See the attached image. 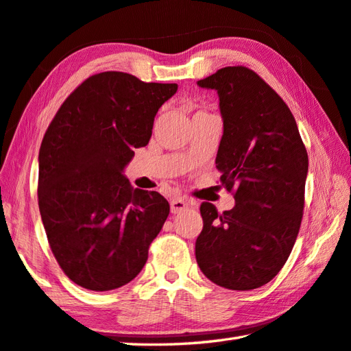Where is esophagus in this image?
Here are the masks:
<instances>
[{
	"label": "esophagus",
	"instance_id": "1",
	"mask_svg": "<svg viewBox=\"0 0 351 351\" xmlns=\"http://www.w3.org/2000/svg\"><path fill=\"white\" fill-rule=\"evenodd\" d=\"M190 207V202L187 201V199H182V197H178V199H173V201H170V210L173 215H176V213H181L184 210H187Z\"/></svg>",
	"mask_w": 351,
	"mask_h": 351
}]
</instances>
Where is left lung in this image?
Wrapping results in <instances>:
<instances>
[{
    "mask_svg": "<svg viewBox=\"0 0 351 351\" xmlns=\"http://www.w3.org/2000/svg\"><path fill=\"white\" fill-rule=\"evenodd\" d=\"M197 85L216 89L223 120L216 167L234 208L202 202L196 262L231 291L263 286L285 266L304 208L308 158L283 99L246 66H225Z\"/></svg>",
    "mask_w": 351,
    "mask_h": 351,
    "instance_id": "8db88e82",
    "label": "left lung"
}]
</instances>
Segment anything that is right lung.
<instances>
[{"mask_svg": "<svg viewBox=\"0 0 351 351\" xmlns=\"http://www.w3.org/2000/svg\"><path fill=\"white\" fill-rule=\"evenodd\" d=\"M176 84L120 71L94 74L62 103L39 149L38 204L65 276L89 291L128 285L146 265L170 205L132 189L123 169L152 136Z\"/></svg>", "mask_w": 351, "mask_h": 351, "instance_id": "add662e5", "label": "right lung"}]
</instances>
